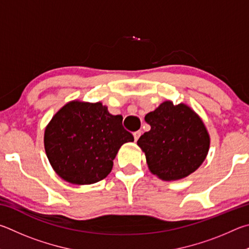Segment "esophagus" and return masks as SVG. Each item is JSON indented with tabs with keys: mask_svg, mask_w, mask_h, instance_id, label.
<instances>
[{
	"mask_svg": "<svg viewBox=\"0 0 249 249\" xmlns=\"http://www.w3.org/2000/svg\"><path fill=\"white\" fill-rule=\"evenodd\" d=\"M141 134H142V132L140 131V130H139V131H136V132H134V133H133L134 140H136V141H138V139H139V138H140V136H141Z\"/></svg>",
	"mask_w": 249,
	"mask_h": 249,
	"instance_id": "obj_1",
	"label": "esophagus"
}]
</instances>
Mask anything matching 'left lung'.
Returning a JSON list of instances; mask_svg holds the SVG:
<instances>
[{
  "label": "left lung",
  "mask_w": 249,
  "mask_h": 249,
  "mask_svg": "<svg viewBox=\"0 0 249 249\" xmlns=\"http://www.w3.org/2000/svg\"><path fill=\"white\" fill-rule=\"evenodd\" d=\"M151 125L138 140L150 172L165 181L189 176L206 160L210 136L201 118L186 104L165 100L146 113Z\"/></svg>",
  "instance_id": "obj_1"
}]
</instances>
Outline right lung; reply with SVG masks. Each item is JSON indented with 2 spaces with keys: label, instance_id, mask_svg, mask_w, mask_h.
Here are the masks:
<instances>
[{
  "label": "right lung",
  "instance_id": "right-lung-1",
  "mask_svg": "<svg viewBox=\"0 0 249 249\" xmlns=\"http://www.w3.org/2000/svg\"><path fill=\"white\" fill-rule=\"evenodd\" d=\"M133 141L122 125V116L109 113L100 102L81 100L60 108L43 137L53 171L73 185H90L106 178L121 145Z\"/></svg>",
  "mask_w": 249,
  "mask_h": 249
}]
</instances>
